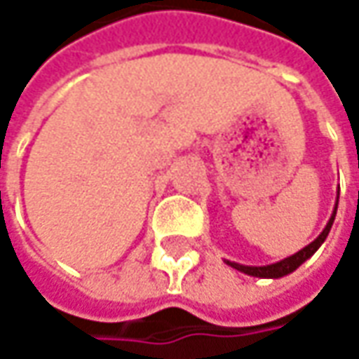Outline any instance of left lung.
I'll use <instances>...</instances> for the list:
<instances>
[{
    "instance_id": "8db88e82",
    "label": "left lung",
    "mask_w": 359,
    "mask_h": 359,
    "mask_svg": "<svg viewBox=\"0 0 359 359\" xmlns=\"http://www.w3.org/2000/svg\"><path fill=\"white\" fill-rule=\"evenodd\" d=\"M337 201H339V187H337ZM337 201H335V207L334 212H332V217H330V221H327V225L323 226V231H321L320 235H318V239H313V241L309 243L307 247H304L302 251H297L295 255H291V257L281 259V261H277V263H271V265H261V267H255V265H241V263H235V261H226L225 263L229 267H233V269H237V271L245 273V275H251V277H261V279H279V277H285L289 273H293L302 263H305L307 259L311 257L318 249H320L323 241L327 239V235H330V229L334 225V219H335V212H337Z\"/></svg>"
}]
</instances>
